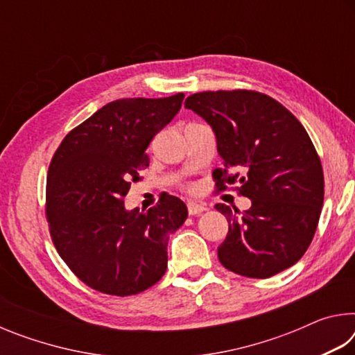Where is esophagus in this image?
I'll use <instances>...</instances> for the list:
<instances>
[{
	"label": "esophagus",
	"instance_id": "1",
	"mask_svg": "<svg viewBox=\"0 0 355 355\" xmlns=\"http://www.w3.org/2000/svg\"><path fill=\"white\" fill-rule=\"evenodd\" d=\"M207 209V205H203V203L199 202H189L188 203V213L191 216H196V214H200Z\"/></svg>",
	"mask_w": 355,
	"mask_h": 355
}]
</instances>
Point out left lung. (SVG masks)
<instances>
[{"label": "left lung", "instance_id": "1", "mask_svg": "<svg viewBox=\"0 0 355 355\" xmlns=\"http://www.w3.org/2000/svg\"><path fill=\"white\" fill-rule=\"evenodd\" d=\"M184 106L213 128L224 169L218 191L239 184L252 200L244 213L218 203L228 233L218 248L222 266L268 279L300 260L313 239L324 202V175L302 123L277 100L255 91L189 95Z\"/></svg>", "mask_w": 355, "mask_h": 355}]
</instances>
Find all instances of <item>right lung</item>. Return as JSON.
Instances as JSON below:
<instances>
[{
	"instance_id": "add662e5",
	"label": "right lung",
	"mask_w": 355,
	"mask_h": 355,
	"mask_svg": "<svg viewBox=\"0 0 355 355\" xmlns=\"http://www.w3.org/2000/svg\"><path fill=\"white\" fill-rule=\"evenodd\" d=\"M184 94L111 101L64 137L46 177L53 244L78 279L100 293L146 291L167 268L169 235L188 208L164 194L148 211H128L123 197L148 167L146 150L177 116Z\"/></svg>"
}]
</instances>
